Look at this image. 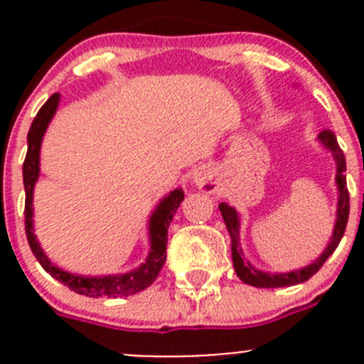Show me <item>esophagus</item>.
Segmentation results:
<instances>
[{
    "label": "esophagus",
    "mask_w": 364,
    "mask_h": 364,
    "mask_svg": "<svg viewBox=\"0 0 364 364\" xmlns=\"http://www.w3.org/2000/svg\"><path fill=\"white\" fill-rule=\"evenodd\" d=\"M193 183L199 190L204 193H215L218 190V181H216L215 174L211 171H199L193 176Z\"/></svg>",
    "instance_id": "esophagus-1"
}]
</instances>
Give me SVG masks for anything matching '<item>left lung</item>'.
<instances>
[{
    "mask_svg": "<svg viewBox=\"0 0 364 364\" xmlns=\"http://www.w3.org/2000/svg\"><path fill=\"white\" fill-rule=\"evenodd\" d=\"M318 139L322 141V144L326 148L331 149L333 156L336 160V185H338V215H336V225L335 232H333L331 243L328 245L326 252L315 260L310 266L303 267L299 271H292V273H282V274H271V273H262V271L255 269V267L250 266L248 262H245L243 252H241L240 247V218H237L236 209L230 208L227 204H220V213H222L223 220H225L227 230H229L230 237H232V262H234V271H236L237 277L241 278V282L252 285V287L259 289H274V287H291V285L303 284L308 278L314 277L324 262L328 260V257L331 255L333 252L336 250L338 243L343 237L345 227H347L348 222V209H350V200H348V190H347V179H345L343 172L347 171V165H345V156L343 151L340 149L338 142H336L335 134L331 130L321 132Z\"/></svg>",
    "mask_w": 364,
    "mask_h": 364,
    "instance_id": "obj_1",
    "label": "left lung"
}]
</instances>
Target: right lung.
<instances>
[{"instance_id": "1", "label": "right lung", "mask_w": 364, "mask_h": 364, "mask_svg": "<svg viewBox=\"0 0 364 364\" xmlns=\"http://www.w3.org/2000/svg\"><path fill=\"white\" fill-rule=\"evenodd\" d=\"M58 104H60V93H54L46 104L42 105L36 117L33 119L31 127L28 132V153H26V160L23 164V179H24V192H26V203H24V227H26V237L31 252L35 253L36 260L40 266L47 271L53 278L67 285L70 291L77 292L87 297H124L137 294V292L144 291L146 287L153 284L159 277L161 266L165 262V243H167V229L172 222V216L178 211L179 204L183 203L185 192L181 188L174 190L168 193L164 200H161L159 208L151 215L149 220V237H151V252H149L148 259L137 269L130 271L124 274H114V277H77V274L67 273V271L60 269L50 260L47 259L46 253L40 248L38 241H36L35 234H33V188L38 179L40 172V144H42V137L47 130V124L53 119L54 112H56Z\"/></svg>"}]
</instances>
